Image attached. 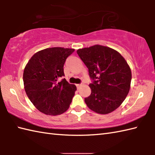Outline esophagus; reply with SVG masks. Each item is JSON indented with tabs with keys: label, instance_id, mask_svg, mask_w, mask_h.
<instances>
[{
	"label": "esophagus",
	"instance_id": "34e87169",
	"mask_svg": "<svg viewBox=\"0 0 155 155\" xmlns=\"http://www.w3.org/2000/svg\"><path fill=\"white\" fill-rule=\"evenodd\" d=\"M76 86H77V87L78 88H79L82 86V84H76Z\"/></svg>",
	"mask_w": 155,
	"mask_h": 155
}]
</instances>
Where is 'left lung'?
<instances>
[{"label":"left lung","instance_id":"left-lung-1","mask_svg":"<svg viewBox=\"0 0 155 155\" xmlns=\"http://www.w3.org/2000/svg\"><path fill=\"white\" fill-rule=\"evenodd\" d=\"M77 54L88 69L93 83L85 103L95 113L106 114L116 110L130 91L132 73L118 51L99 45L78 49Z\"/></svg>","mask_w":155,"mask_h":155}]
</instances>
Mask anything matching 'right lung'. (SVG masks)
<instances>
[{
	"label": "right lung",
	"mask_w": 155,
	"mask_h": 155,
	"mask_svg": "<svg viewBox=\"0 0 155 155\" xmlns=\"http://www.w3.org/2000/svg\"><path fill=\"white\" fill-rule=\"evenodd\" d=\"M73 48L52 47L38 51L32 56L23 72L24 87L27 97L37 109L47 115H58L67 111L77 87L65 78L66 59Z\"/></svg>",
	"instance_id": "obj_1"
}]
</instances>
